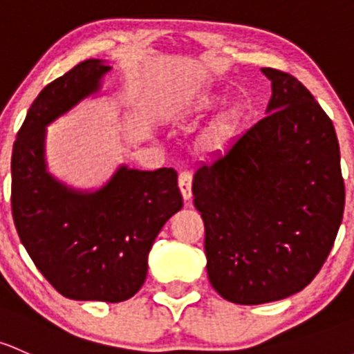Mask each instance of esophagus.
I'll return each mask as SVG.
<instances>
[{
	"label": "esophagus",
	"instance_id": "esophagus-1",
	"mask_svg": "<svg viewBox=\"0 0 354 354\" xmlns=\"http://www.w3.org/2000/svg\"><path fill=\"white\" fill-rule=\"evenodd\" d=\"M178 185H180L185 202H189V198H192V173L189 171H181L180 176H178Z\"/></svg>",
	"mask_w": 354,
	"mask_h": 354
}]
</instances>
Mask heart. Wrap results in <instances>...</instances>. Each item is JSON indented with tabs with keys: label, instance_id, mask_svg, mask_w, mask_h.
Masks as SVG:
<instances>
[{
	"label": "heart",
	"instance_id": "heart-1",
	"mask_svg": "<svg viewBox=\"0 0 354 354\" xmlns=\"http://www.w3.org/2000/svg\"><path fill=\"white\" fill-rule=\"evenodd\" d=\"M224 103V96L217 95V93H203V95L196 96L189 106L193 111H198V113H207V111L215 110L217 106H221ZM234 125H236V111H225L221 117L215 120L214 127L210 130V136H208V142L217 146V144L225 142L227 139L232 133Z\"/></svg>",
	"mask_w": 354,
	"mask_h": 354
}]
</instances>
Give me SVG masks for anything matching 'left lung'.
<instances>
[{
	"mask_svg": "<svg viewBox=\"0 0 354 354\" xmlns=\"http://www.w3.org/2000/svg\"><path fill=\"white\" fill-rule=\"evenodd\" d=\"M266 117L193 176L208 280L225 300L286 299L314 280L343 221L333 122L297 77L263 68Z\"/></svg>",
	"mask_w": 354,
	"mask_h": 354,
	"instance_id": "1",
	"label": "left lung"
}]
</instances>
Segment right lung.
<instances>
[{
	"label": "right lung",
	"mask_w": 354,
	"mask_h": 354,
	"mask_svg": "<svg viewBox=\"0 0 354 354\" xmlns=\"http://www.w3.org/2000/svg\"><path fill=\"white\" fill-rule=\"evenodd\" d=\"M110 71L88 59L39 93L13 144L11 210L21 244L61 295L117 304L144 285L149 251L183 198L173 167L122 165L96 189L68 187L47 169V127L100 95Z\"/></svg>",
	"instance_id": "right-lung-1"
}]
</instances>
